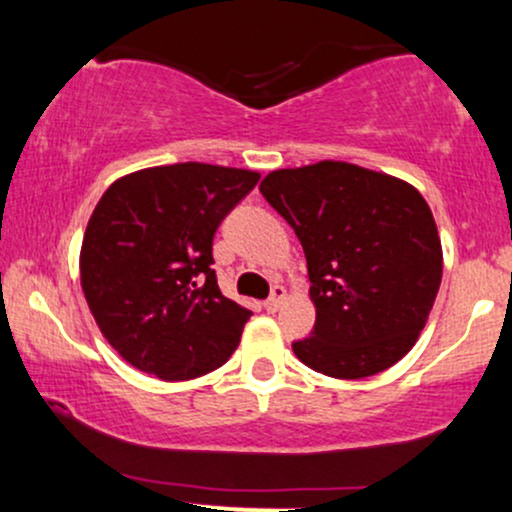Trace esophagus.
Returning a JSON list of instances; mask_svg holds the SVG:
<instances>
[{
  "label": "esophagus",
  "instance_id": "esophagus-1",
  "mask_svg": "<svg viewBox=\"0 0 512 512\" xmlns=\"http://www.w3.org/2000/svg\"><path fill=\"white\" fill-rule=\"evenodd\" d=\"M284 298H286L284 286H274L272 296H269L267 301H264V310H267V313H276V310L281 308V303H284Z\"/></svg>",
  "mask_w": 512,
  "mask_h": 512
}]
</instances>
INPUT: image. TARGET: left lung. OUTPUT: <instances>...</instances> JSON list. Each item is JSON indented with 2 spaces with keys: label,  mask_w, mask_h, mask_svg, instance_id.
<instances>
[{
  "label": "left lung",
  "mask_w": 512,
  "mask_h": 512,
  "mask_svg": "<svg viewBox=\"0 0 512 512\" xmlns=\"http://www.w3.org/2000/svg\"><path fill=\"white\" fill-rule=\"evenodd\" d=\"M260 192L296 231L308 262L315 327L293 354L342 380L395 366L424 330L443 276L421 192L344 161L274 170Z\"/></svg>",
  "instance_id": "1"
}]
</instances>
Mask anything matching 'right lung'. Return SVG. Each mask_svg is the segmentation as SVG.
Returning <instances> with one entry per match:
<instances>
[{
    "mask_svg": "<svg viewBox=\"0 0 512 512\" xmlns=\"http://www.w3.org/2000/svg\"><path fill=\"white\" fill-rule=\"evenodd\" d=\"M260 173L209 163L115 180L88 219L81 289L110 346L144 373L192 380L231 358L250 310L211 269L214 233Z\"/></svg>",
    "mask_w": 512,
    "mask_h": 512,
    "instance_id": "add662e5",
    "label": "right lung"
}]
</instances>
